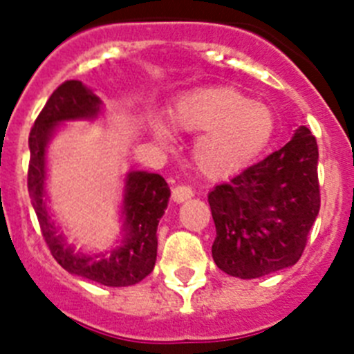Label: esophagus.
Instances as JSON below:
<instances>
[{"instance_id":"1","label":"esophagus","mask_w":354,"mask_h":354,"mask_svg":"<svg viewBox=\"0 0 354 354\" xmlns=\"http://www.w3.org/2000/svg\"><path fill=\"white\" fill-rule=\"evenodd\" d=\"M192 196L193 189L189 186H186V184H177V186L171 187V200L177 202V204H180V202H184L187 198H192Z\"/></svg>"}]
</instances>
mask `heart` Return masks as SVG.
<instances>
[{"label":"heart","mask_w":354,"mask_h":354,"mask_svg":"<svg viewBox=\"0 0 354 354\" xmlns=\"http://www.w3.org/2000/svg\"><path fill=\"white\" fill-rule=\"evenodd\" d=\"M171 122L186 133H202L193 147V159L211 179H223L248 167L262 154L274 131L271 109L230 86L184 95L171 109ZM156 134L162 142L170 138L162 124L156 126Z\"/></svg>","instance_id":"b5f03b06"}]
</instances>
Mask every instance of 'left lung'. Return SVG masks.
I'll list each match as a JSON object with an SVG mask.
<instances>
[{"instance_id":"8db88e82","label":"left lung","mask_w":354,"mask_h":354,"mask_svg":"<svg viewBox=\"0 0 354 354\" xmlns=\"http://www.w3.org/2000/svg\"><path fill=\"white\" fill-rule=\"evenodd\" d=\"M315 136L294 138L209 193L216 239L212 259L237 278H261L294 266L321 207Z\"/></svg>"}]
</instances>
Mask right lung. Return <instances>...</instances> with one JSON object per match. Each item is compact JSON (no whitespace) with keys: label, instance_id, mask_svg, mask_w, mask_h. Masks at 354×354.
Here are the masks:
<instances>
[{"label":"right lung","instance_id":"obj_1","mask_svg":"<svg viewBox=\"0 0 354 354\" xmlns=\"http://www.w3.org/2000/svg\"><path fill=\"white\" fill-rule=\"evenodd\" d=\"M101 109L99 97L81 81L68 80L62 83L37 117L30 131V167H28V192L39 218L40 230L49 252L56 262L68 273L92 280L108 287H127L142 282L152 273L158 255V223L170 198L167 180L158 174L131 171L124 189V245L113 252L88 257L74 253L65 245L64 237L56 234L46 207V145L60 122L76 118H93Z\"/></svg>","mask_w":354,"mask_h":354}]
</instances>
